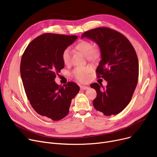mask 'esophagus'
<instances>
[{"mask_svg":"<svg viewBox=\"0 0 157 157\" xmlns=\"http://www.w3.org/2000/svg\"><path fill=\"white\" fill-rule=\"evenodd\" d=\"M89 87L88 86H80V88L81 89V90H86V89H88Z\"/></svg>","mask_w":157,"mask_h":157,"instance_id":"esophagus-1","label":"esophagus"}]
</instances>
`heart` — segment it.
Returning a JSON list of instances; mask_svg holds the SVG:
<instances>
[{
    "instance_id": "1",
    "label": "heart",
    "mask_w": 157,
    "mask_h": 157,
    "mask_svg": "<svg viewBox=\"0 0 157 157\" xmlns=\"http://www.w3.org/2000/svg\"><path fill=\"white\" fill-rule=\"evenodd\" d=\"M75 49L86 56L87 59L90 61H95L100 56L98 49L94 48L92 42L87 40H82L76 44ZM71 52L69 48L64 49L62 58L65 65H69L71 63ZM92 69L90 67L76 68L72 72V76L76 79L81 82H85L87 80L88 74L91 72Z\"/></svg>"
}]
</instances>
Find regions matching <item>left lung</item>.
Listing matches in <instances>:
<instances>
[{
  "instance_id": "1",
  "label": "left lung",
  "mask_w": 157,
  "mask_h": 157,
  "mask_svg": "<svg viewBox=\"0 0 157 157\" xmlns=\"http://www.w3.org/2000/svg\"><path fill=\"white\" fill-rule=\"evenodd\" d=\"M81 37L92 39L99 46L101 60L96 73L97 78L108 82L105 88L97 83L90 85L97 92L94 108L105 116L117 114L129 104L137 84L139 62L135 49L125 36L108 27L88 30Z\"/></svg>"
}]
</instances>
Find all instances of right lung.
<instances>
[{
    "mask_svg": "<svg viewBox=\"0 0 157 157\" xmlns=\"http://www.w3.org/2000/svg\"><path fill=\"white\" fill-rule=\"evenodd\" d=\"M77 38L46 33L31 41L21 57L20 73L28 100L39 114L53 121L67 116L72 99L79 91L74 82L61 86L55 81L64 67L63 50Z\"/></svg>",
    "mask_w": 157,
    "mask_h": 157,
    "instance_id": "add662e5",
    "label": "right lung"
}]
</instances>
